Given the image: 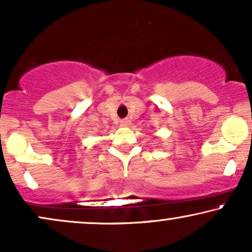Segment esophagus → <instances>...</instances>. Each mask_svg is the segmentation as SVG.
I'll list each match as a JSON object with an SVG mask.
<instances>
[{"instance_id":"obj_1","label":"esophagus","mask_w":252,"mask_h":252,"mask_svg":"<svg viewBox=\"0 0 252 252\" xmlns=\"http://www.w3.org/2000/svg\"><path fill=\"white\" fill-rule=\"evenodd\" d=\"M130 125V120L129 119H122L120 120V126L122 127H128Z\"/></svg>"}]
</instances>
